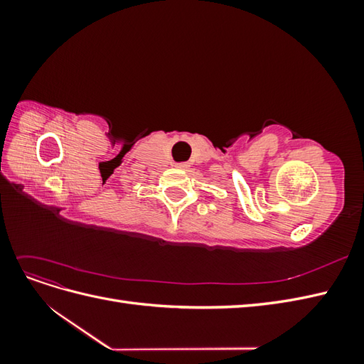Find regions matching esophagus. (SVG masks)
<instances>
[{
	"label": "esophagus",
	"mask_w": 364,
	"mask_h": 364,
	"mask_svg": "<svg viewBox=\"0 0 364 364\" xmlns=\"http://www.w3.org/2000/svg\"><path fill=\"white\" fill-rule=\"evenodd\" d=\"M176 167H178V168H188V164L179 162V164H176Z\"/></svg>",
	"instance_id": "1"
}]
</instances>
